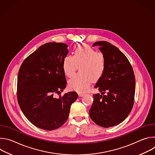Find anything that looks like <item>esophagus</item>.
I'll return each instance as SVG.
<instances>
[{"label":"esophagus","mask_w":155,"mask_h":155,"mask_svg":"<svg viewBox=\"0 0 155 155\" xmlns=\"http://www.w3.org/2000/svg\"><path fill=\"white\" fill-rule=\"evenodd\" d=\"M78 96H79V97H82L83 96H84V94L81 93H78Z\"/></svg>","instance_id":"esophagus-1"}]
</instances>
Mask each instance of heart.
I'll use <instances>...</instances> for the list:
<instances>
[{"instance_id": "heart-1", "label": "heart", "mask_w": 155, "mask_h": 155, "mask_svg": "<svg viewBox=\"0 0 155 155\" xmlns=\"http://www.w3.org/2000/svg\"><path fill=\"white\" fill-rule=\"evenodd\" d=\"M80 65V72L69 81L71 89L78 92H85L89 89L93 81L98 80L105 69V58L103 53L87 45L75 47L74 55H67L62 61L64 74L71 77L75 74L78 66Z\"/></svg>"}]
</instances>
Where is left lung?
Returning <instances> with one entry per match:
<instances>
[{
  "mask_svg": "<svg viewBox=\"0 0 155 155\" xmlns=\"http://www.w3.org/2000/svg\"><path fill=\"white\" fill-rule=\"evenodd\" d=\"M105 58V69L95 87L101 94L93 95L89 113L97 125L109 127L123 122L134 105L136 80L133 69L126 56L108 41L95 42ZM105 91L107 92L104 95Z\"/></svg>",
  "mask_w": 155,
  "mask_h": 155,
  "instance_id": "left-lung-1",
  "label": "left lung"
}]
</instances>
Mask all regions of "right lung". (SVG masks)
I'll return each instance as SVG.
<instances>
[{
    "instance_id": "1",
    "label": "right lung",
    "mask_w": 155,
    "mask_h": 155,
    "mask_svg": "<svg viewBox=\"0 0 155 155\" xmlns=\"http://www.w3.org/2000/svg\"><path fill=\"white\" fill-rule=\"evenodd\" d=\"M68 45L50 42L40 47L22 63L18 75L17 97L27 119L40 129L52 130L67 121L71 105L78 96L75 91L59 98L55 93L66 87L62 69Z\"/></svg>"
}]
</instances>
